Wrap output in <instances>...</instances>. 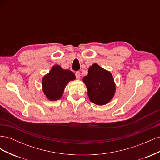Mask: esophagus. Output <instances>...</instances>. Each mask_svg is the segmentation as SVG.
<instances>
[{
	"instance_id": "34e87169",
	"label": "esophagus",
	"mask_w": 160,
	"mask_h": 160,
	"mask_svg": "<svg viewBox=\"0 0 160 160\" xmlns=\"http://www.w3.org/2000/svg\"><path fill=\"white\" fill-rule=\"evenodd\" d=\"M75 76H76V78L77 79H80V76H81V74H80V72L79 71H77L75 72Z\"/></svg>"
}]
</instances>
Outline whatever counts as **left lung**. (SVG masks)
<instances>
[{"label":"left lung","instance_id":"obj_1","mask_svg":"<svg viewBox=\"0 0 160 160\" xmlns=\"http://www.w3.org/2000/svg\"><path fill=\"white\" fill-rule=\"evenodd\" d=\"M83 80L88 88V96L91 102L102 105L112 99L115 85L110 72L95 63L89 67L88 75L84 77Z\"/></svg>","mask_w":160,"mask_h":160}]
</instances>
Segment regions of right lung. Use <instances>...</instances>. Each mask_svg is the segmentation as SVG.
Wrapping results in <instances>:
<instances>
[{
  "instance_id": "add662e5",
  "label": "right lung",
  "mask_w": 160,
  "mask_h": 160,
  "mask_svg": "<svg viewBox=\"0 0 160 160\" xmlns=\"http://www.w3.org/2000/svg\"><path fill=\"white\" fill-rule=\"evenodd\" d=\"M75 79V75L73 72L62 69L59 65L53 66L49 74L42 79L43 92L47 99L51 101L59 99L68 82Z\"/></svg>"
}]
</instances>
